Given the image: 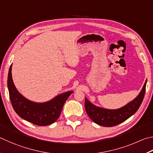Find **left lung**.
I'll return each mask as SVG.
<instances>
[{"mask_svg":"<svg viewBox=\"0 0 153 153\" xmlns=\"http://www.w3.org/2000/svg\"><path fill=\"white\" fill-rule=\"evenodd\" d=\"M146 82L147 80L137 98L124 106L116 110L105 109L96 106L85 98V109L86 112L91 120L102 126H114L123 123L134 114L140 106L145 94Z\"/></svg>","mask_w":153,"mask_h":153,"instance_id":"1","label":"left lung"}]
</instances>
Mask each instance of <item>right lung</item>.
<instances>
[{"label": "right lung", "instance_id": "1", "mask_svg": "<svg viewBox=\"0 0 153 153\" xmlns=\"http://www.w3.org/2000/svg\"><path fill=\"white\" fill-rule=\"evenodd\" d=\"M11 70L12 65L8 74L7 85L11 104L16 113L24 120L37 126H47L55 123L59 117L65 101L74 91H69L59 94L43 103L30 101L16 90L13 81Z\"/></svg>", "mask_w": 153, "mask_h": 153}]
</instances>
